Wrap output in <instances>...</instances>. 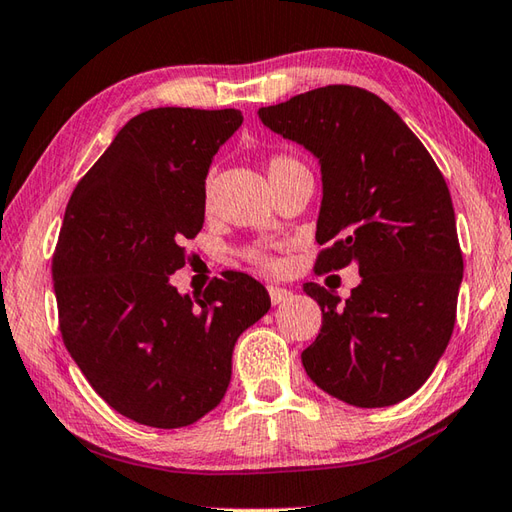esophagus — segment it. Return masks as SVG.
<instances>
[{"label": "esophagus", "mask_w": 512, "mask_h": 512, "mask_svg": "<svg viewBox=\"0 0 512 512\" xmlns=\"http://www.w3.org/2000/svg\"><path fill=\"white\" fill-rule=\"evenodd\" d=\"M267 292H269V298H272L274 305H281V303L287 301L289 296H292V292H289L287 287H281V285H269Z\"/></svg>", "instance_id": "obj_1"}]
</instances>
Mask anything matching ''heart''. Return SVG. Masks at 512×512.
Segmentation results:
<instances>
[{"label":"heart","instance_id":"heart-1","mask_svg":"<svg viewBox=\"0 0 512 512\" xmlns=\"http://www.w3.org/2000/svg\"><path fill=\"white\" fill-rule=\"evenodd\" d=\"M294 165H298V162H296L294 158H289V156H272V158L267 160V173H269V178L276 176L278 171H285V169L294 167ZM249 258H252L256 265H263V267H272V265H274L272 258H269L267 254H260V252H252V254H249Z\"/></svg>","mask_w":512,"mask_h":512}]
</instances>
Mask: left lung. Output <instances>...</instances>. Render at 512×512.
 <instances>
[{"mask_svg":"<svg viewBox=\"0 0 512 512\" xmlns=\"http://www.w3.org/2000/svg\"><path fill=\"white\" fill-rule=\"evenodd\" d=\"M258 118L321 165L316 272L361 274L345 303L305 283L323 312L301 354L307 376L356 408L408 399L446 352L464 276L446 180L399 113L359 86H321Z\"/></svg>","mask_w":512,"mask_h":512,"instance_id":"1","label":"left lung"}]
</instances>
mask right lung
Returning a JSON list of instances; mask_svg holds the SVG:
<instances>
[{
	"mask_svg": "<svg viewBox=\"0 0 512 512\" xmlns=\"http://www.w3.org/2000/svg\"><path fill=\"white\" fill-rule=\"evenodd\" d=\"M240 124L236 109L144 111L64 211L51 267L64 345L91 388L142 426L185 428L214 410L238 336L272 305L243 272L196 298L169 283L205 223L211 160Z\"/></svg>",
	"mask_w": 512,
	"mask_h": 512,
	"instance_id": "obj_1",
	"label": "right lung"
}]
</instances>
